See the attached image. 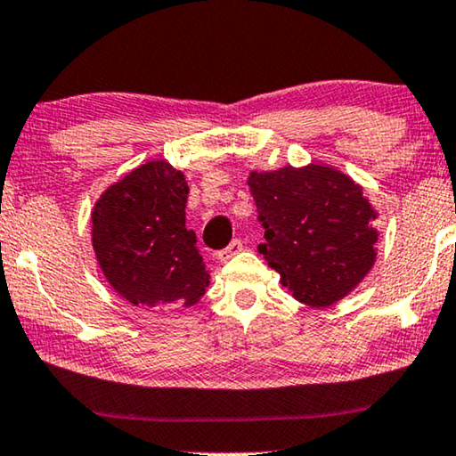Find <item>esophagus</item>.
I'll use <instances>...</instances> for the list:
<instances>
[{"mask_svg":"<svg viewBox=\"0 0 456 456\" xmlns=\"http://www.w3.org/2000/svg\"><path fill=\"white\" fill-rule=\"evenodd\" d=\"M241 249H243V241L241 240H233L225 249H221L219 254H216V260H219V262H229L231 257L240 254Z\"/></svg>","mask_w":456,"mask_h":456,"instance_id":"obj_1","label":"esophagus"}]
</instances>
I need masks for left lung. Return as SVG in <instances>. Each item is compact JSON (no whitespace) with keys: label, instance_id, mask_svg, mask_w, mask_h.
<instances>
[{"label":"left lung","instance_id":"obj_1","mask_svg":"<svg viewBox=\"0 0 456 456\" xmlns=\"http://www.w3.org/2000/svg\"><path fill=\"white\" fill-rule=\"evenodd\" d=\"M248 186L266 229L257 251L298 301L328 307L369 274L377 210L350 175L309 163L251 172Z\"/></svg>","mask_w":456,"mask_h":456}]
</instances>
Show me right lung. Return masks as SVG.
<instances>
[{"label": "right lung", "mask_w": 456, "mask_h": 456, "mask_svg": "<svg viewBox=\"0 0 456 456\" xmlns=\"http://www.w3.org/2000/svg\"><path fill=\"white\" fill-rule=\"evenodd\" d=\"M184 174L155 159L108 186L92 213V246L106 281L141 307H192L210 274L186 229Z\"/></svg>", "instance_id": "add662e5"}]
</instances>
